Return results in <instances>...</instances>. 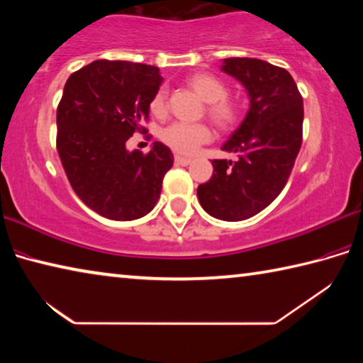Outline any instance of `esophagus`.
Returning <instances> with one entry per match:
<instances>
[{
    "label": "esophagus",
    "mask_w": 363,
    "mask_h": 363,
    "mask_svg": "<svg viewBox=\"0 0 363 363\" xmlns=\"http://www.w3.org/2000/svg\"><path fill=\"white\" fill-rule=\"evenodd\" d=\"M174 163L176 164H181V167H187V164L192 163V160L186 158V157H181V155H176L174 157Z\"/></svg>",
    "instance_id": "obj_1"
}]
</instances>
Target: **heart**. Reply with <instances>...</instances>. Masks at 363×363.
<instances>
[{
	"label": "heart",
	"mask_w": 363,
	"mask_h": 363,
	"mask_svg": "<svg viewBox=\"0 0 363 363\" xmlns=\"http://www.w3.org/2000/svg\"><path fill=\"white\" fill-rule=\"evenodd\" d=\"M186 84L194 93L206 102V113L214 121V125L220 130H229L235 125L240 116V106L237 101L227 97V86L218 77L211 73L199 72L187 77ZM152 115L164 116L167 115V94L164 91H158L153 94L149 104ZM211 128L205 123L187 125V123H173L164 128L160 138L169 149H173L182 155H192L201 144L211 139Z\"/></svg>",
	"instance_id": "heart-1"
}]
</instances>
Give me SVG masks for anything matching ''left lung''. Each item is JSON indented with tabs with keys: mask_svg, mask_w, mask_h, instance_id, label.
<instances>
[{
	"mask_svg": "<svg viewBox=\"0 0 363 363\" xmlns=\"http://www.w3.org/2000/svg\"><path fill=\"white\" fill-rule=\"evenodd\" d=\"M220 70L240 82L248 113L223 150L238 155L213 160L211 179L196 189L210 216L243 220L269 206L284 190L303 143V97L293 77L261 59H224Z\"/></svg>",
	"mask_w": 363,
	"mask_h": 363,
	"instance_id": "obj_1",
	"label": "left lung"
}]
</instances>
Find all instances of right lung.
<instances>
[{"label":"right lung","mask_w":363,"mask_h":363,"mask_svg":"<svg viewBox=\"0 0 363 363\" xmlns=\"http://www.w3.org/2000/svg\"><path fill=\"white\" fill-rule=\"evenodd\" d=\"M163 78L153 65L94 60L72 73L57 107V152L78 199L101 216L133 220L153 210L173 153L153 143L128 152L134 131H145L149 104Z\"/></svg>","instance_id":"add662e5"}]
</instances>
